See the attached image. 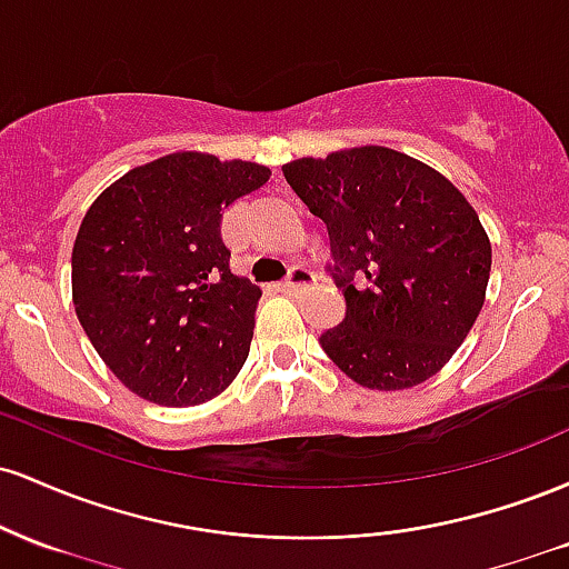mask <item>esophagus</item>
<instances>
[{"label":"esophagus","instance_id":"1","mask_svg":"<svg viewBox=\"0 0 569 569\" xmlns=\"http://www.w3.org/2000/svg\"><path fill=\"white\" fill-rule=\"evenodd\" d=\"M316 283V272L307 270V267H293L291 276L283 280V291H299L307 289V286Z\"/></svg>","mask_w":569,"mask_h":569}]
</instances>
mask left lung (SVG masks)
<instances>
[{
  "mask_svg": "<svg viewBox=\"0 0 569 569\" xmlns=\"http://www.w3.org/2000/svg\"><path fill=\"white\" fill-rule=\"evenodd\" d=\"M329 227L345 321L326 356L369 390H403L447 367L487 299L492 246L447 176L390 147L337 149L283 166ZM352 274H363L361 290Z\"/></svg>",
  "mask_w": 569,
  "mask_h": 569,
  "instance_id": "obj_1",
  "label": "left lung"
}]
</instances>
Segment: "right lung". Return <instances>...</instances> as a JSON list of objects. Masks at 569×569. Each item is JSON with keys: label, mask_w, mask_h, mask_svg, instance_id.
<instances>
[{"label": "right lung", "mask_w": 569, "mask_h": 569, "mask_svg": "<svg viewBox=\"0 0 569 569\" xmlns=\"http://www.w3.org/2000/svg\"><path fill=\"white\" fill-rule=\"evenodd\" d=\"M270 173L173 152L120 176L88 208L71 248V302L130 393L194 407L243 369L262 289L230 270L221 217Z\"/></svg>", "instance_id": "add662e5"}]
</instances>
